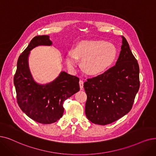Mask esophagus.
Returning <instances> with one entry per match:
<instances>
[{"label":"esophagus","instance_id":"esophagus-1","mask_svg":"<svg viewBox=\"0 0 156 156\" xmlns=\"http://www.w3.org/2000/svg\"><path fill=\"white\" fill-rule=\"evenodd\" d=\"M79 84H80V89H82L83 88V81L82 80H80V82H79Z\"/></svg>","mask_w":156,"mask_h":156}]
</instances>
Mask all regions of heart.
Listing matches in <instances>:
<instances>
[{
  "instance_id": "heart-1",
  "label": "heart",
  "mask_w": 156,
  "mask_h": 156,
  "mask_svg": "<svg viewBox=\"0 0 156 156\" xmlns=\"http://www.w3.org/2000/svg\"><path fill=\"white\" fill-rule=\"evenodd\" d=\"M117 54L115 46L106 41H83L78 44L76 50L69 51L67 63L70 68L74 69L81 58L82 69L89 75H98L113 63Z\"/></svg>"
}]
</instances>
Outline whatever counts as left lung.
I'll list each match as a JSON object with an SVG mask.
<instances>
[{"label":"left lung","instance_id":"left-lung-1","mask_svg":"<svg viewBox=\"0 0 156 156\" xmlns=\"http://www.w3.org/2000/svg\"><path fill=\"white\" fill-rule=\"evenodd\" d=\"M122 39L116 64L84 83L85 115L94 124H109L124 116L131 110L139 90V65L127 40Z\"/></svg>","mask_w":156,"mask_h":156}]
</instances>
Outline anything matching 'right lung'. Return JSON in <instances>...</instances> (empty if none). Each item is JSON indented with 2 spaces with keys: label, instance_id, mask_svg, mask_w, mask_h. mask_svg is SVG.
<instances>
[{
  "label": "right lung",
  "instance_id": "add662e5",
  "mask_svg": "<svg viewBox=\"0 0 156 156\" xmlns=\"http://www.w3.org/2000/svg\"><path fill=\"white\" fill-rule=\"evenodd\" d=\"M51 45L49 36L34 37L20 55L14 76L18 106L29 117L44 124L54 123L61 118L64 101L80 90L79 78L65 71L46 84H39L34 80L29 66L30 51L39 46Z\"/></svg>",
  "mask_w": 156,
  "mask_h": 156
}]
</instances>
